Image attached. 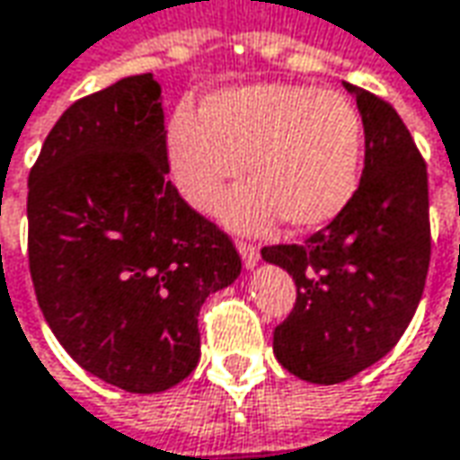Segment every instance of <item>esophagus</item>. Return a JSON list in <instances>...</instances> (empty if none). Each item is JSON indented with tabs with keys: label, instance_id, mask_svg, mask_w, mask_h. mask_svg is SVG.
<instances>
[{
	"label": "esophagus",
	"instance_id": "1",
	"mask_svg": "<svg viewBox=\"0 0 460 460\" xmlns=\"http://www.w3.org/2000/svg\"><path fill=\"white\" fill-rule=\"evenodd\" d=\"M236 249L242 254V261H244L246 270H254L257 261H260V249L254 244H249V242H236Z\"/></svg>",
	"mask_w": 460,
	"mask_h": 460
}]
</instances>
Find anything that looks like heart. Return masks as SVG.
<instances>
[{"mask_svg":"<svg viewBox=\"0 0 460 460\" xmlns=\"http://www.w3.org/2000/svg\"><path fill=\"white\" fill-rule=\"evenodd\" d=\"M361 150L354 103L293 84L224 88L199 117L181 109L167 124L170 172L193 208H211L244 160L252 182L218 208L236 229H264L278 216L297 231L331 224L357 193Z\"/></svg>","mask_w":460,"mask_h":460,"instance_id":"obj_1","label":"heart"}]
</instances>
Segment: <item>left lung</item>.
Instances as JSON below:
<instances>
[{"label":"left lung","instance_id":"obj_1","mask_svg":"<svg viewBox=\"0 0 460 460\" xmlns=\"http://www.w3.org/2000/svg\"><path fill=\"white\" fill-rule=\"evenodd\" d=\"M343 86L364 124L354 199L305 244L261 249L297 285L293 313L275 328V357L313 385H339L387 357L418 310L430 264L425 160L387 102Z\"/></svg>","mask_w":460,"mask_h":460}]
</instances>
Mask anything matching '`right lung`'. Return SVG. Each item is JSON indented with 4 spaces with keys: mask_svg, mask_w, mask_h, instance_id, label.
<instances>
[{
    "mask_svg": "<svg viewBox=\"0 0 460 460\" xmlns=\"http://www.w3.org/2000/svg\"><path fill=\"white\" fill-rule=\"evenodd\" d=\"M163 88L129 75L71 103L27 181L30 275L60 346L152 394L199 367V313L242 272L231 239L167 181Z\"/></svg>",
    "mask_w": 460,
    "mask_h": 460,
    "instance_id": "1",
    "label": "right lung"
}]
</instances>
